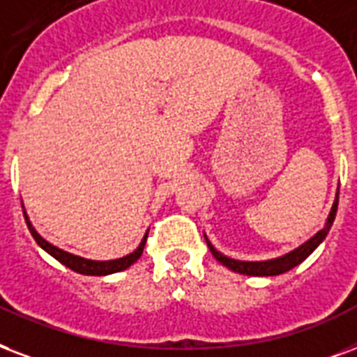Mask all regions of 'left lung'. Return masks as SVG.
Listing matches in <instances>:
<instances>
[{"label": "left lung", "instance_id": "left-lung-1", "mask_svg": "<svg viewBox=\"0 0 357 357\" xmlns=\"http://www.w3.org/2000/svg\"><path fill=\"white\" fill-rule=\"evenodd\" d=\"M337 204H339V188H337L335 201L331 204L330 214L326 218L324 227L320 229L314 236H311L307 242H303L302 245H298L296 250L289 251V253H284V255L281 257H275V259H268V261H238V259H231V257L223 255L222 251H218L216 248L212 245V242L206 238V234H204V240H206V245H208L210 253L214 255V259H216L218 262H222L223 266L229 268V270H233V272L244 273V275H259V278L279 275V273L289 272V270H292L294 266H298L300 262L305 261V259L322 244V240L326 238V234L330 233L331 225H333V220H335Z\"/></svg>", "mask_w": 357, "mask_h": 357}]
</instances>
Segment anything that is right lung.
<instances>
[{"label": "right lung", "mask_w": 357, "mask_h": 357, "mask_svg": "<svg viewBox=\"0 0 357 357\" xmlns=\"http://www.w3.org/2000/svg\"><path fill=\"white\" fill-rule=\"evenodd\" d=\"M22 208H24V204H22ZM24 218H26L27 227H29V233H31V236L35 238V242H37V244L40 245L46 253H48V255L54 257L55 261H59L63 266L70 268V270H74V272L84 273V275H109V273L123 272V270L130 268L141 257L149 236V231H147L145 236H143V240L139 242V245H137L132 253H128V255L119 257V259H112V261H93V259H85V257L74 255V253H68V251L61 250V248H57V245L50 244L48 240L43 238V236L37 233V229L33 227V223L29 222V216H27L26 210H24Z\"/></svg>", "instance_id": "add662e5"}]
</instances>
